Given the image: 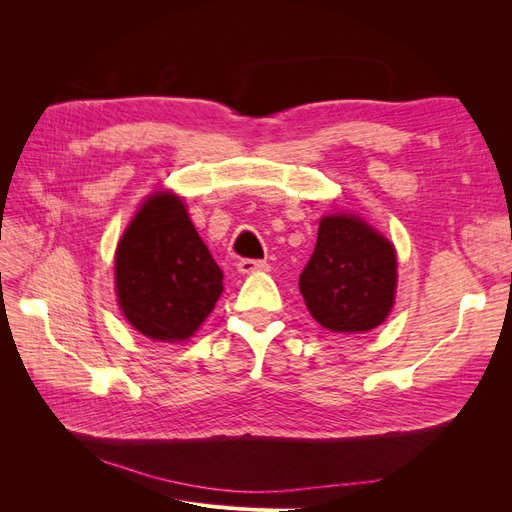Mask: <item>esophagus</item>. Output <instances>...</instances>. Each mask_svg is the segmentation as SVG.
Returning a JSON list of instances; mask_svg holds the SVG:
<instances>
[{
    "label": "esophagus",
    "mask_w": 512,
    "mask_h": 512,
    "mask_svg": "<svg viewBox=\"0 0 512 512\" xmlns=\"http://www.w3.org/2000/svg\"><path fill=\"white\" fill-rule=\"evenodd\" d=\"M237 269L241 273H260V271H269V265L265 260H254V258H241L237 262Z\"/></svg>",
    "instance_id": "esophagus-1"
}]
</instances>
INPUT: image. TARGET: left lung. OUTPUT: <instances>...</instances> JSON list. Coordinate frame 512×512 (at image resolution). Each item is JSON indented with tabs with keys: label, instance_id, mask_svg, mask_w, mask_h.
Segmentation results:
<instances>
[{
	"label": "left lung",
	"instance_id": "8db88e82",
	"mask_svg": "<svg viewBox=\"0 0 512 512\" xmlns=\"http://www.w3.org/2000/svg\"><path fill=\"white\" fill-rule=\"evenodd\" d=\"M397 258L380 232L354 215H327L299 275L309 314L335 333L376 329L395 301Z\"/></svg>",
	"mask_w": 512,
	"mask_h": 512
}]
</instances>
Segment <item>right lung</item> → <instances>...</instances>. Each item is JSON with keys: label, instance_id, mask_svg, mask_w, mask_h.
<instances>
[{"label": "right lung", "instance_id": "right-lung-1", "mask_svg": "<svg viewBox=\"0 0 512 512\" xmlns=\"http://www.w3.org/2000/svg\"><path fill=\"white\" fill-rule=\"evenodd\" d=\"M222 280V269L173 194H153L117 245L121 312L156 342L188 339L218 303Z\"/></svg>", "mask_w": 512, "mask_h": 512}]
</instances>
